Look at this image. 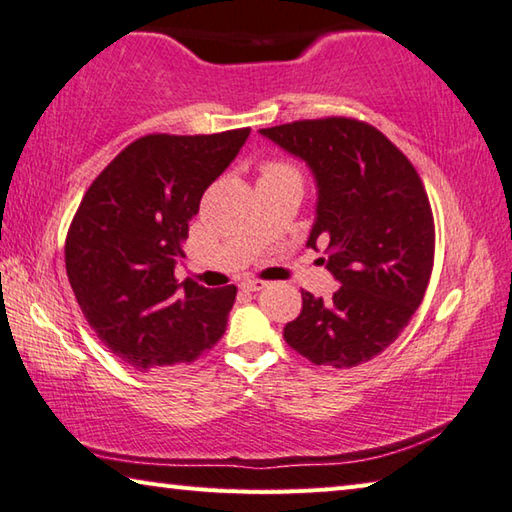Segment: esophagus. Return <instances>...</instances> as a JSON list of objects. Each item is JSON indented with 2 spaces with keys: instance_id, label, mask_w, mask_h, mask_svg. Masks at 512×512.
<instances>
[{
  "instance_id": "obj_1",
  "label": "esophagus",
  "mask_w": 512,
  "mask_h": 512,
  "mask_svg": "<svg viewBox=\"0 0 512 512\" xmlns=\"http://www.w3.org/2000/svg\"><path fill=\"white\" fill-rule=\"evenodd\" d=\"M264 287H266V282H262V280H246V282H241V289H244V291H250V293L262 291Z\"/></svg>"
}]
</instances>
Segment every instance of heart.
I'll list each match as a JSON object with an SVG mask.
<instances>
[{
  "mask_svg": "<svg viewBox=\"0 0 512 512\" xmlns=\"http://www.w3.org/2000/svg\"><path fill=\"white\" fill-rule=\"evenodd\" d=\"M268 169H291V167H289V164H280V162H277V164H268V167H266L264 171H268Z\"/></svg>",
  "mask_w": 512,
  "mask_h": 512,
  "instance_id": "1",
  "label": "heart"
}]
</instances>
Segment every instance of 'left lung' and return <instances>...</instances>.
Instances as JSON below:
<instances>
[{"label": "left lung", "mask_w": 512, "mask_h": 512, "mask_svg": "<svg viewBox=\"0 0 512 512\" xmlns=\"http://www.w3.org/2000/svg\"><path fill=\"white\" fill-rule=\"evenodd\" d=\"M259 135L302 160L316 180L307 246L327 244L332 300L302 291L284 341L316 366L352 368L384 352L420 307L433 268V216L413 164L375 126L305 119Z\"/></svg>", "instance_id": "left-lung-1"}]
</instances>
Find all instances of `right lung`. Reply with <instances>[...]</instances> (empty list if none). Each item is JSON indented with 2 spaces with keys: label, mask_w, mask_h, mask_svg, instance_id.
I'll return each instance as SVG.
<instances>
[{
  "label": "right lung",
  "mask_w": 512,
  "mask_h": 512,
  "mask_svg": "<svg viewBox=\"0 0 512 512\" xmlns=\"http://www.w3.org/2000/svg\"><path fill=\"white\" fill-rule=\"evenodd\" d=\"M250 128L216 135H146L85 192L65 241L83 316L119 361L167 372L221 339L237 287L205 289L173 275L205 189L237 158Z\"/></svg>",
  "instance_id": "right-lung-1"
}]
</instances>
